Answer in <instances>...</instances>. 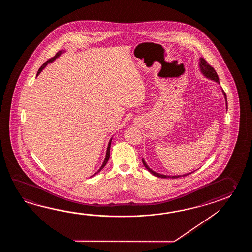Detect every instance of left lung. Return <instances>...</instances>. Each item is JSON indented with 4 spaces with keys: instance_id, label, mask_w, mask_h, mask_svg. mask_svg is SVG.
<instances>
[{
    "instance_id": "1",
    "label": "left lung",
    "mask_w": 252,
    "mask_h": 252,
    "mask_svg": "<svg viewBox=\"0 0 252 252\" xmlns=\"http://www.w3.org/2000/svg\"><path fill=\"white\" fill-rule=\"evenodd\" d=\"M200 68H201V71L203 72V74H204L205 76H207L208 78L210 79H212V80H214L215 82H217V83H220L219 82V77H218V75H217V73H216V71L214 70V67L211 65V64H208V62L205 60V59H203V58H201L200 59ZM223 94H224L225 99H226V105H227V97H226V94H225V92L223 91ZM142 162H143V165H144L145 167L149 170V171L152 174V175H154L156 177H162V178H178V177H186V176H188V175H190V174H188V175H184V176H173V177H169V176H165V175H160V174H158V173H156V172L152 171L151 169H150L149 166H147V164L145 163V161L142 159Z\"/></svg>"
}]
</instances>
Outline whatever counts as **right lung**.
I'll return each instance as SVG.
<instances>
[{
	"mask_svg": "<svg viewBox=\"0 0 252 252\" xmlns=\"http://www.w3.org/2000/svg\"><path fill=\"white\" fill-rule=\"evenodd\" d=\"M60 54H61V52L59 51V52H58V53L56 54L55 56H54L53 58H51V59H48V61H46L44 64L40 66V68L38 69V73H37V75H39V73L42 71L43 68L47 65V64H48V63H50V62H52L53 60H55V59H57L59 56H60ZM111 143H112V139L110 140V142H109V144H108V148H107V151H106V157H105V159H104V161H103V163H102V166L100 167V169L97 171V173H99V172L101 171L102 170V168L105 166V165L107 164L108 160H109V158H110V148H111ZM97 173H95V174H97ZM94 174V175H95Z\"/></svg>",
	"mask_w": 252,
	"mask_h": 252,
	"instance_id": "add662e5",
	"label": "right lung"
}]
</instances>
